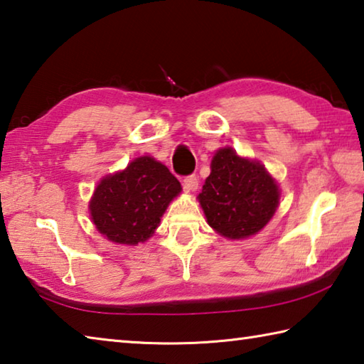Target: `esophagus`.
Returning a JSON list of instances; mask_svg holds the SVG:
<instances>
[{"label":"esophagus","instance_id":"obj_1","mask_svg":"<svg viewBox=\"0 0 364 364\" xmlns=\"http://www.w3.org/2000/svg\"><path fill=\"white\" fill-rule=\"evenodd\" d=\"M183 186L188 191V193H194V191H197V188H199V178H197L196 175L186 176L183 181Z\"/></svg>","mask_w":364,"mask_h":364}]
</instances>
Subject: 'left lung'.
Listing matches in <instances>:
<instances>
[{
  "label": "left lung",
  "instance_id": "left-lung-1",
  "mask_svg": "<svg viewBox=\"0 0 364 364\" xmlns=\"http://www.w3.org/2000/svg\"><path fill=\"white\" fill-rule=\"evenodd\" d=\"M199 194L207 223L226 239L240 240L266 226L279 207V184L259 161L218 149Z\"/></svg>",
  "mask_w": 364,
  "mask_h": 364
}]
</instances>
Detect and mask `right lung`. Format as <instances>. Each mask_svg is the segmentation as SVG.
<instances>
[{"instance_id":"right-lung-1","label":"right lung","mask_w":364,"mask_h":364,"mask_svg":"<svg viewBox=\"0 0 364 364\" xmlns=\"http://www.w3.org/2000/svg\"><path fill=\"white\" fill-rule=\"evenodd\" d=\"M181 184L151 156L132 161L127 168L103 176L89 202L97 230L109 242L138 245L154 234Z\"/></svg>"}]
</instances>
